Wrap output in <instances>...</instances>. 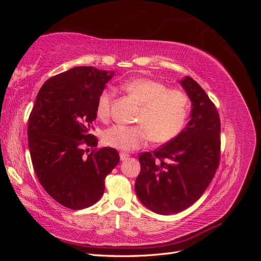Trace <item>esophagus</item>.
Masks as SVG:
<instances>
[{"label": "esophagus", "mask_w": 261, "mask_h": 261, "mask_svg": "<svg viewBox=\"0 0 261 261\" xmlns=\"http://www.w3.org/2000/svg\"><path fill=\"white\" fill-rule=\"evenodd\" d=\"M120 158H121V160H122V161H124V160H127L128 158H129V154H127V153H124V152H121V153H120Z\"/></svg>", "instance_id": "esophagus-1"}]
</instances>
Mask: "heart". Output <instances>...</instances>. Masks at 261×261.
<instances>
[{"label": "heart", "instance_id": "heart-1", "mask_svg": "<svg viewBox=\"0 0 261 261\" xmlns=\"http://www.w3.org/2000/svg\"><path fill=\"white\" fill-rule=\"evenodd\" d=\"M121 88L139 105L135 122L139 125H114L103 132V145L123 151L144 147L150 139L154 144H167L184 129L191 110L188 94L150 78H133L121 84ZM113 91L110 88L99 94L96 112L107 120L111 112Z\"/></svg>", "mask_w": 261, "mask_h": 261}]
</instances>
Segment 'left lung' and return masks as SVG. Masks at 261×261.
<instances>
[{
	"instance_id": "1",
	"label": "left lung",
	"mask_w": 261,
	"mask_h": 261,
	"mask_svg": "<svg viewBox=\"0 0 261 261\" xmlns=\"http://www.w3.org/2000/svg\"><path fill=\"white\" fill-rule=\"evenodd\" d=\"M181 86L192 100V118L179 135L152 152L139 155L135 192L141 203L168 216L191 207L210 185L219 168L221 123L208 94L193 78Z\"/></svg>"
}]
</instances>
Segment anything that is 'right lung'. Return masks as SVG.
Segmentation results:
<instances>
[{
	"label": "right lung",
	"instance_id": "1",
	"mask_svg": "<svg viewBox=\"0 0 261 261\" xmlns=\"http://www.w3.org/2000/svg\"><path fill=\"white\" fill-rule=\"evenodd\" d=\"M112 76L92 66L55 75L39 90L29 115L28 146L36 175L44 191L68 209L96 203L106 177L120 162L114 148L98 149V139L89 133L99 94Z\"/></svg>",
	"mask_w": 261,
	"mask_h": 261
}]
</instances>
